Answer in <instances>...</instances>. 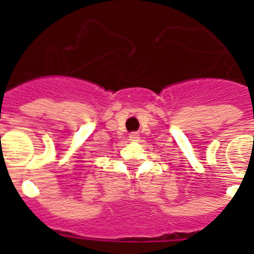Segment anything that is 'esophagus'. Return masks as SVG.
<instances>
[{
	"label": "esophagus",
	"mask_w": 254,
	"mask_h": 254,
	"mask_svg": "<svg viewBox=\"0 0 254 254\" xmlns=\"http://www.w3.org/2000/svg\"><path fill=\"white\" fill-rule=\"evenodd\" d=\"M138 136H140V134L137 133V132H132V133H129V141H132V142H134V141H138Z\"/></svg>",
	"instance_id": "esophagus-1"
}]
</instances>
